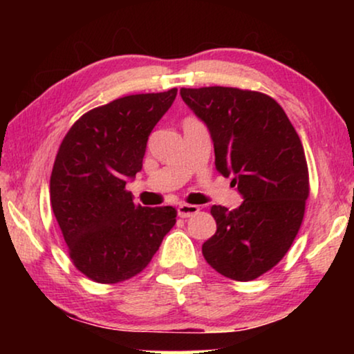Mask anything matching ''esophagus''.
<instances>
[{
    "mask_svg": "<svg viewBox=\"0 0 354 354\" xmlns=\"http://www.w3.org/2000/svg\"><path fill=\"white\" fill-rule=\"evenodd\" d=\"M200 211V207L195 205H187V203H182V205L177 206V214L180 217H190Z\"/></svg>",
    "mask_w": 354,
    "mask_h": 354,
    "instance_id": "1",
    "label": "esophagus"
}]
</instances>
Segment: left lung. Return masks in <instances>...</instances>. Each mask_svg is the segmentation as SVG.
<instances>
[{"mask_svg": "<svg viewBox=\"0 0 354 354\" xmlns=\"http://www.w3.org/2000/svg\"><path fill=\"white\" fill-rule=\"evenodd\" d=\"M180 96L209 130L217 171L243 198L234 211L211 207L217 230L203 256L224 277L258 279L283 258L303 222L309 177L301 140L264 93L203 86Z\"/></svg>", "mask_w": 354, "mask_h": 354, "instance_id": "obj_1", "label": "left lung"}]
</instances>
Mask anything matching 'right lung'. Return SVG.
I'll return each mask as SVG.
<instances>
[{"label": "right lung", "instance_id": "add662e5", "mask_svg": "<svg viewBox=\"0 0 354 354\" xmlns=\"http://www.w3.org/2000/svg\"><path fill=\"white\" fill-rule=\"evenodd\" d=\"M176 96L172 88L114 100L82 115L62 140L50 182L53 212L75 268L95 282L142 272L176 224L172 206H135L125 190Z\"/></svg>", "mask_w": 354, "mask_h": 354}]
</instances>
